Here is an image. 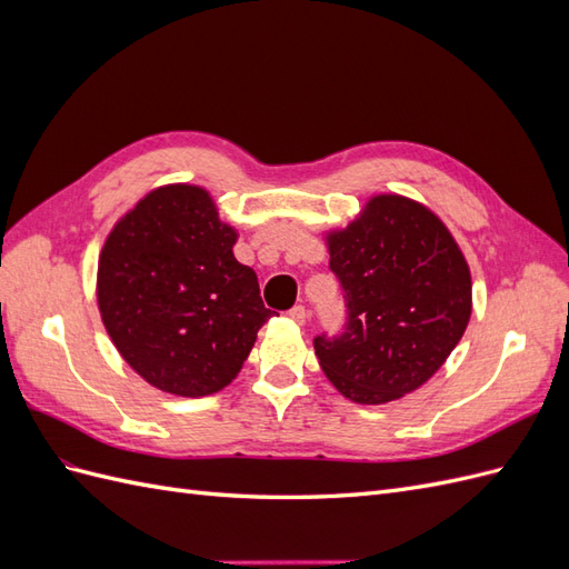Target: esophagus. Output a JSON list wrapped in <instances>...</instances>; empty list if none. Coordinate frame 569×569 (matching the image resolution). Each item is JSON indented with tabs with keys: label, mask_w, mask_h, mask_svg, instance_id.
<instances>
[{
	"label": "esophagus",
	"mask_w": 569,
	"mask_h": 569,
	"mask_svg": "<svg viewBox=\"0 0 569 569\" xmlns=\"http://www.w3.org/2000/svg\"><path fill=\"white\" fill-rule=\"evenodd\" d=\"M289 318L295 320L297 325H306V320H308V311H306L303 306H295V308H291V311H289Z\"/></svg>",
	"instance_id": "34e87169"
}]
</instances>
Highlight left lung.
<instances>
[{"mask_svg": "<svg viewBox=\"0 0 569 569\" xmlns=\"http://www.w3.org/2000/svg\"><path fill=\"white\" fill-rule=\"evenodd\" d=\"M349 308L347 332L316 339L332 387L360 406L420 389L472 316L470 266L443 220L403 194H375L322 234Z\"/></svg>", "mask_w": 569, "mask_h": 569, "instance_id": "8db88e82", "label": "left lung"}]
</instances>
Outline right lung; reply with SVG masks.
<instances>
[{
	"label": "right lung",
	"mask_w": 569,
	"mask_h": 569,
	"mask_svg": "<svg viewBox=\"0 0 569 569\" xmlns=\"http://www.w3.org/2000/svg\"><path fill=\"white\" fill-rule=\"evenodd\" d=\"M239 230L209 189L170 182L116 220L97 266V306L120 358L151 387L201 399L242 370L270 311L234 258Z\"/></svg>",
	"instance_id": "1"
}]
</instances>
